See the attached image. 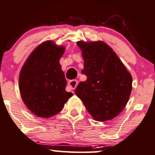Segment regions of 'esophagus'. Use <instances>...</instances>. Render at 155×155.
<instances>
[{
  "instance_id": "1",
  "label": "esophagus",
  "mask_w": 155,
  "mask_h": 155,
  "mask_svg": "<svg viewBox=\"0 0 155 155\" xmlns=\"http://www.w3.org/2000/svg\"><path fill=\"white\" fill-rule=\"evenodd\" d=\"M78 84V81L76 79H73V80H71L70 81H68V87L71 89H75L76 87L77 86Z\"/></svg>"
}]
</instances>
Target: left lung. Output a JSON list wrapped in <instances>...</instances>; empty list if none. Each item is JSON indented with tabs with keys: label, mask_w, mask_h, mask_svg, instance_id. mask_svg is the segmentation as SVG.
Listing matches in <instances>:
<instances>
[{
	"label": "left lung",
	"mask_w": 155,
	"mask_h": 155,
	"mask_svg": "<svg viewBox=\"0 0 155 155\" xmlns=\"http://www.w3.org/2000/svg\"><path fill=\"white\" fill-rule=\"evenodd\" d=\"M84 59L80 81L75 93L96 120L105 121L124 110L132 91V78L124 64L108 45L102 41H78Z\"/></svg>",
	"instance_id": "left-lung-1"
}]
</instances>
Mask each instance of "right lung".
Returning <instances> with one entry per match:
<instances>
[{
    "mask_svg": "<svg viewBox=\"0 0 155 155\" xmlns=\"http://www.w3.org/2000/svg\"><path fill=\"white\" fill-rule=\"evenodd\" d=\"M64 49L53 41L42 42L30 54L20 71L22 99L37 116L47 118L57 115L73 96L65 91L67 81L59 64Z\"/></svg>",
    "mask_w": 155,
    "mask_h": 155,
    "instance_id": "obj_1",
    "label": "right lung"
}]
</instances>
